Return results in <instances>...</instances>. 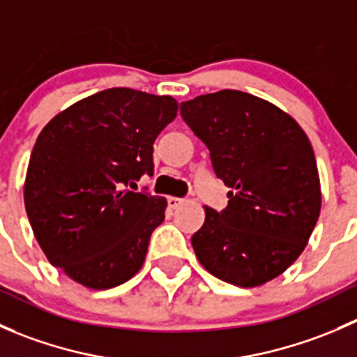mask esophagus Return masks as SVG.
Instances as JSON below:
<instances>
[{"mask_svg": "<svg viewBox=\"0 0 357 357\" xmlns=\"http://www.w3.org/2000/svg\"><path fill=\"white\" fill-rule=\"evenodd\" d=\"M183 202H185V199H179V197H167V205L171 208H178Z\"/></svg>", "mask_w": 357, "mask_h": 357, "instance_id": "obj_1", "label": "esophagus"}]
</instances>
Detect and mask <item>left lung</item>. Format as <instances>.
<instances>
[{
  "label": "left lung",
  "instance_id": "1",
  "mask_svg": "<svg viewBox=\"0 0 357 357\" xmlns=\"http://www.w3.org/2000/svg\"><path fill=\"white\" fill-rule=\"evenodd\" d=\"M183 121L231 188L221 212L205 207L192 236L200 264L236 287H259L302 254L321 211L318 167L301 126L266 100L222 89L183 102Z\"/></svg>",
  "mask_w": 357,
  "mask_h": 357
}]
</instances>
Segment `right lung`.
Listing matches in <instances>:
<instances>
[{
    "instance_id": "right-lung-1",
    "label": "right lung",
    "mask_w": 357,
    "mask_h": 357,
    "mask_svg": "<svg viewBox=\"0 0 357 357\" xmlns=\"http://www.w3.org/2000/svg\"><path fill=\"white\" fill-rule=\"evenodd\" d=\"M178 102L110 88L53 117L36 139L24 202L48 261L74 282L105 290L139 271L164 197L132 192L153 176V142Z\"/></svg>"
}]
</instances>
